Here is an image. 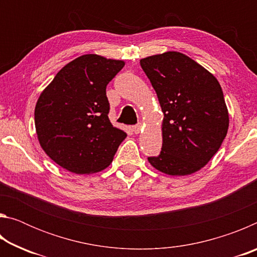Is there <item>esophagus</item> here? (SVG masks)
Wrapping results in <instances>:
<instances>
[{
  "label": "esophagus",
  "mask_w": 257,
  "mask_h": 257,
  "mask_svg": "<svg viewBox=\"0 0 257 257\" xmlns=\"http://www.w3.org/2000/svg\"><path fill=\"white\" fill-rule=\"evenodd\" d=\"M142 123H137V124H135V125H133V132L135 133V134H139L141 133V130H142Z\"/></svg>",
  "instance_id": "1"
}]
</instances>
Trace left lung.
Segmentation results:
<instances>
[{"instance_id":"obj_1","label":"left lung","mask_w":257,"mask_h":257,"mask_svg":"<svg viewBox=\"0 0 257 257\" xmlns=\"http://www.w3.org/2000/svg\"><path fill=\"white\" fill-rule=\"evenodd\" d=\"M164 113L162 149L149 162L170 176L206 165L227 136L229 114L222 88L201 64L179 52L141 60Z\"/></svg>"}]
</instances>
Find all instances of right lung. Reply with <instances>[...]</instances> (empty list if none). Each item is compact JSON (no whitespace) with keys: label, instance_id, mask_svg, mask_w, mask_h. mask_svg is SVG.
Returning a JSON list of instances; mask_svg holds the SVG:
<instances>
[{"label":"right lung","instance_id":"obj_1","mask_svg":"<svg viewBox=\"0 0 257 257\" xmlns=\"http://www.w3.org/2000/svg\"><path fill=\"white\" fill-rule=\"evenodd\" d=\"M124 62L86 54L56 73L35 107V127L45 153L77 175L110 165L127 137L108 120L106 86Z\"/></svg>","mask_w":257,"mask_h":257}]
</instances>
